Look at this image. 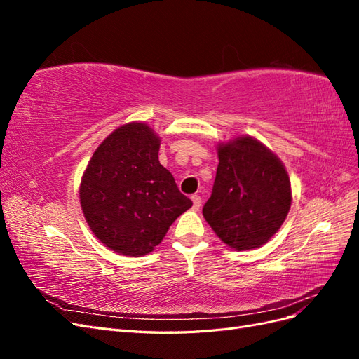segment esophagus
Instances as JSON below:
<instances>
[{
	"mask_svg": "<svg viewBox=\"0 0 359 359\" xmlns=\"http://www.w3.org/2000/svg\"><path fill=\"white\" fill-rule=\"evenodd\" d=\"M191 201H193V210H199L202 205V198L199 196V194H193Z\"/></svg>",
	"mask_w": 359,
	"mask_h": 359,
	"instance_id": "34e87169",
	"label": "esophagus"
}]
</instances>
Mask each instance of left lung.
I'll return each instance as SVG.
<instances>
[{"label": "left lung", "instance_id": "1", "mask_svg": "<svg viewBox=\"0 0 359 359\" xmlns=\"http://www.w3.org/2000/svg\"><path fill=\"white\" fill-rule=\"evenodd\" d=\"M219 168L202 214L223 243L236 250L265 244L290 208V181L281 161L252 137L219 148Z\"/></svg>", "mask_w": 359, "mask_h": 359}]
</instances>
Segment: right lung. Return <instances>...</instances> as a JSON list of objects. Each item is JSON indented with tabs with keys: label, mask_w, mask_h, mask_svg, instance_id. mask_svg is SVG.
<instances>
[{
	"label": "right lung",
	"mask_w": 359,
	"mask_h": 359,
	"mask_svg": "<svg viewBox=\"0 0 359 359\" xmlns=\"http://www.w3.org/2000/svg\"><path fill=\"white\" fill-rule=\"evenodd\" d=\"M160 140L147 124L116 128L95 149L81 182L91 231L116 253L144 256L193 202L158 161Z\"/></svg>",
	"instance_id": "1"
}]
</instances>
